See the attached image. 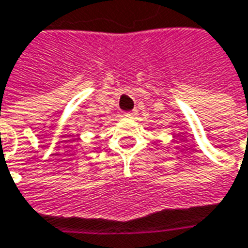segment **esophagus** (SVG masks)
<instances>
[{"label": "esophagus", "mask_w": 248, "mask_h": 248, "mask_svg": "<svg viewBox=\"0 0 248 248\" xmlns=\"http://www.w3.org/2000/svg\"><path fill=\"white\" fill-rule=\"evenodd\" d=\"M124 115L126 118H133L136 115V111H126V112H124Z\"/></svg>", "instance_id": "esophagus-1"}]
</instances>
